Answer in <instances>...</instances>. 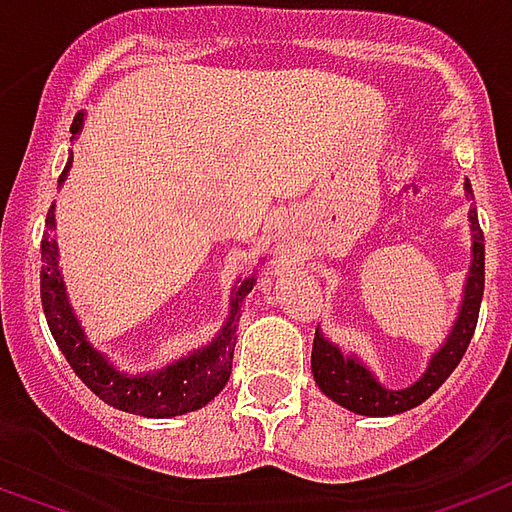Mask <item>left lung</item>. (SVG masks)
<instances>
[{
    "label": "left lung",
    "instance_id": "obj_1",
    "mask_svg": "<svg viewBox=\"0 0 512 512\" xmlns=\"http://www.w3.org/2000/svg\"><path fill=\"white\" fill-rule=\"evenodd\" d=\"M463 191L471 199V182L466 180ZM471 221V266H468L466 285H463V302L452 332L446 335L443 346L432 355L430 366L407 388H385L377 382V377L368 371L355 355H343L341 349L332 341H327L321 330H316L313 338V380L321 391L330 396L332 402H338L352 413L360 416H396L405 413L410 407H418L424 399H430L432 393L441 388L446 377L457 368V363L466 355L471 335L477 330V316L482 305V288H485V238H482L480 221H477V207L468 210Z\"/></svg>",
    "mask_w": 512,
    "mask_h": 512
}]
</instances>
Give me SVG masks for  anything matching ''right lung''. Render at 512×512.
Returning a JSON list of instances; mask_svg holds the SVG:
<instances>
[{
	"label": "right lung",
	"instance_id": "obj_1",
	"mask_svg": "<svg viewBox=\"0 0 512 512\" xmlns=\"http://www.w3.org/2000/svg\"><path fill=\"white\" fill-rule=\"evenodd\" d=\"M82 130V113L74 116L71 138ZM71 160L60 174V182L69 174ZM55 205L46 213V232L41 241V302L52 338L66 355L74 374L80 377L91 391L124 413L146 418H171L182 413H194L205 407L213 396H219L232 374V352H235V330L241 318V305L249 291L255 288L257 277L238 280L230 296V316L213 341L194 349L188 357L174 360L171 366L157 368L149 374H124L113 366L99 349H94L80 327V318L74 316L66 296V285L57 266V241L55 235Z\"/></svg>",
	"mask_w": 512,
	"mask_h": 512
}]
</instances>
